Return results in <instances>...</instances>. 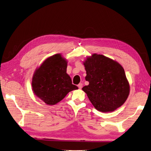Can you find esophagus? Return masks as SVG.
<instances>
[{
	"instance_id": "esophagus-1",
	"label": "esophagus",
	"mask_w": 151,
	"mask_h": 151,
	"mask_svg": "<svg viewBox=\"0 0 151 151\" xmlns=\"http://www.w3.org/2000/svg\"><path fill=\"white\" fill-rule=\"evenodd\" d=\"M78 88H79V89H81L83 88V84L82 83H80L78 85Z\"/></svg>"
}]
</instances>
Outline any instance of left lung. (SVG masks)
Instances as JSON below:
<instances>
[{"label": "left lung", "instance_id": "1", "mask_svg": "<svg viewBox=\"0 0 151 151\" xmlns=\"http://www.w3.org/2000/svg\"><path fill=\"white\" fill-rule=\"evenodd\" d=\"M89 85L82 89L94 107L102 112H112L127 99L129 86L124 70L116 62L93 54L84 63Z\"/></svg>", "mask_w": 151, "mask_h": 151}]
</instances>
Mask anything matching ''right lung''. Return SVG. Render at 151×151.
Instances as JSON below:
<instances>
[{"label": "right lung", "mask_w": 151, "mask_h": 151, "mask_svg": "<svg viewBox=\"0 0 151 151\" xmlns=\"http://www.w3.org/2000/svg\"><path fill=\"white\" fill-rule=\"evenodd\" d=\"M67 62L60 54L45 60L32 77V87L35 94L45 104L54 105L62 101L69 92L78 89L72 84L67 73Z\"/></svg>", "instance_id": "1"}]
</instances>
